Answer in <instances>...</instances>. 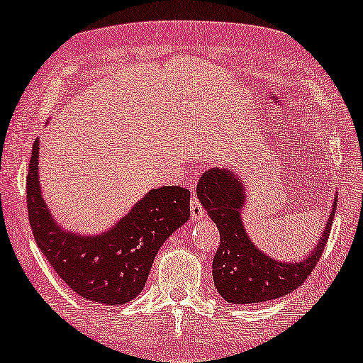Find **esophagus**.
Segmentation results:
<instances>
[{
	"label": "esophagus",
	"instance_id": "34e87169",
	"mask_svg": "<svg viewBox=\"0 0 363 363\" xmlns=\"http://www.w3.org/2000/svg\"><path fill=\"white\" fill-rule=\"evenodd\" d=\"M190 216H191V221H200L205 218V210H203L201 203L198 201L196 196H191L190 200Z\"/></svg>",
	"mask_w": 363,
	"mask_h": 363
}]
</instances>
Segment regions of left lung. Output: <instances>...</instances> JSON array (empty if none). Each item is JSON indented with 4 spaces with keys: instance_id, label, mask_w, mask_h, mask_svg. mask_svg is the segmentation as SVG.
I'll list each match as a JSON object with an SVG mask.
<instances>
[{
    "instance_id": "8db88e82",
    "label": "left lung",
    "mask_w": 363,
    "mask_h": 363,
    "mask_svg": "<svg viewBox=\"0 0 363 363\" xmlns=\"http://www.w3.org/2000/svg\"><path fill=\"white\" fill-rule=\"evenodd\" d=\"M196 195L220 231V246L213 257V281L228 304H256L296 291L319 262L330 235L337 200L314 250L302 259L277 261L259 251L242 225L246 193L242 180L231 168L203 173Z\"/></svg>"
}]
</instances>
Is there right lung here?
Instances as JSON below:
<instances>
[{
	"label": "right lung",
	"instance_id": "1",
	"mask_svg": "<svg viewBox=\"0 0 363 363\" xmlns=\"http://www.w3.org/2000/svg\"><path fill=\"white\" fill-rule=\"evenodd\" d=\"M38 163L39 140L29 160L28 215L36 245L52 269L76 294L97 304L121 306L135 299L160 246L190 218V191L153 188L111 230L82 236L64 230L49 213Z\"/></svg>",
	"mask_w": 363,
	"mask_h": 363
}]
</instances>
